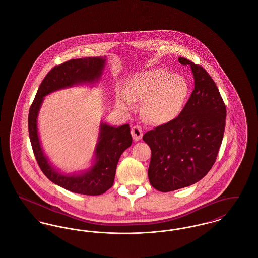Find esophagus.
<instances>
[{
    "instance_id": "obj_1",
    "label": "esophagus",
    "mask_w": 258,
    "mask_h": 258,
    "mask_svg": "<svg viewBox=\"0 0 258 258\" xmlns=\"http://www.w3.org/2000/svg\"><path fill=\"white\" fill-rule=\"evenodd\" d=\"M131 134L132 137L135 141H139L141 140V138L143 137V130H142V127L140 125H135L132 127L131 129Z\"/></svg>"
}]
</instances>
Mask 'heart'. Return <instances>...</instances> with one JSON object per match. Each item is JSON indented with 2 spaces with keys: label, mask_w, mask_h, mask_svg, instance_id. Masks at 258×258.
Listing matches in <instances>:
<instances>
[{
  "label": "heart",
  "mask_w": 258,
  "mask_h": 258,
  "mask_svg": "<svg viewBox=\"0 0 258 258\" xmlns=\"http://www.w3.org/2000/svg\"><path fill=\"white\" fill-rule=\"evenodd\" d=\"M188 95V83L180 76L156 69L138 75L126 90V97L117 98V105L130 108L132 102H145L143 113L149 122L163 124L180 112Z\"/></svg>",
  "instance_id": "1"
}]
</instances>
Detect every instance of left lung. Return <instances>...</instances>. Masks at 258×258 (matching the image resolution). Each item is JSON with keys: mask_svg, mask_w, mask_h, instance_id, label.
I'll list each match as a JSON object with an SVG mask.
<instances>
[{"mask_svg": "<svg viewBox=\"0 0 258 258\" xmlns=\"http://www.w3.org/2000/svg\"><path fill=\"white\" fill-rule=\"evenodd\" d=\"M178 61L192 70L194 89L176 117L143 137L151 149L149 182L161 192L203 178L217 160L225 129L226 107L214 80L201 65L184 57Z\"/></svg>", "mask_w": 258, "mask_h": 258, "instance_id": "8db88e82", "label": "left lung"}]
</instances>
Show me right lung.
Wrapping results in <instances>:
<instances>
[{
    "label": "right lung",
    "instance_id": "right-lung-1",
    "mask_svg": "<svg viewBox=\"0 0 258 258\" xmlns=\"http://www.w3.org/2000/svg\"><path fill=\"white\" fill-rule=\"evenodd\" d=\"M105 61L106 59L100 57H88L71 59L55 66L42 80L29 110L30 141L41 172L55 184L74 193L100 195L112 186L119 157L132 144L129 124L117 128L102 124L92 169L81 176H65L55 171L42 152L37 130L38 112L43 97L50 92L81 82H94L100 77Z\"/></svg>",
    "mask_w": 258,
    "mask_h": 258
}]
</instances>
